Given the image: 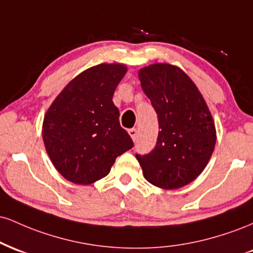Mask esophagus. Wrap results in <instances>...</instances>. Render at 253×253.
<instances>
[{
    "instance_id": "34e87169",
    "label": "esophagus",
    "mask_w": 253,
    "mask_h": 253,
    "mask_svg": "<svg viewBox=\"0 0 253 253\" xmlns=\"http://www.w3.org/2000/svg\"><path fill=\"white\" fill-rule=\"evenodd\" d=\"M128 133H129L130 138L133 139V141H135L136 140V136H138V130H136L135 128H130L128 130Z\"/></svg>"
}]
</instances>
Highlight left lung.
<instances>
[{"label":"left lung","mask_w":253,"mask_h":253,"mask_svg":"<svg viewBox=\"0 0 253 253\" xmlns=\"http://www.w3.org/2000/svg\"><path fill=\"white\" fill-rule=\"evenodd\" d=\"M139 80L161 130L153 150L135 157L151 184L178 189L210 162L216 141L213 118L193 81L176 66L153 64L139 71Z\"/></svg>","instance_id":"8db88e82"}]
</instances>
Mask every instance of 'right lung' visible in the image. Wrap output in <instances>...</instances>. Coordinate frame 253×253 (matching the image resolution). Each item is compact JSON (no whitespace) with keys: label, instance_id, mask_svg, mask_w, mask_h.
Returning a JSON list of instances; mask_svg holds the SVG:
<instances>
[{"label":"right lung","instance_id":"add662e5","mask_svg":"<svg viewBox=\"0 0 253 253\" xmlns=\"http://www.w3.org/2000/svg\"><path fill=\"white\" fill-rule=\"evenodd\" d=\"M126 74L121 64H100L72 80L46 113L42 138L63 177L90 184L109 173L115 159L133 147L112 98Z\"/></svg>","mask_w":253,"mask_h":253}]
</instances>
